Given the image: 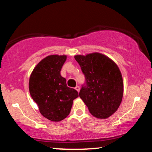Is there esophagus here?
Returning <instances> with one entry per match:
<instances>
[{
	"label": "esophagus",
	"mask_w": 152,
	"mask_h": 152,
	"mask_svg": "<svg viewBox=\"0 0 152 152\" xmlns=\"http://www.w3.org/2000/svg\"><path fill=\"white\" fill-rule=\"evenodd\" d=\"M75 89H76L77 92H79V91H80V87L79 86H76V88H75Z\"/></svg>",
	"instance_id": "34e87169"
}]
</instances>
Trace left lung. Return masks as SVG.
<instances>
[{
    "label": "left lung",
    "mask_w": 152,
    "mask_h": 152,
    "mask_svg": "<svg viewBox=\"0 0 152 152\" xmlns=\"http://www.w3.org/2000/svg\"><path fill=\"white\" fill-rule=\"evenodd\" d=\"M85 76L80 99L95 117L106 119L116 112L123 96L122 76L112 60L99 53L76 56Z\"/></svg>",
    "instance_id": "1"
}]
</instances>
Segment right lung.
Listing matches in <instances>:
<instances>
[{
  "label": "right lung",
  "instance_id": "obj_1",
  "mask_svg": "<svg viewBox=\"0 0 152 152\" xmlns=\"http://www.w3.org/2000/svg\"><path fill=\"white\" fill-rule=\"evenodd\" d=\"M66 56H48L41 60L30 75L29 91L39 112L46 119L60 122L69 114L78 92L66 86L60 71Z\"/></svg>",
  "mask_w": 152,
  "mask_h": 152
}]
</instances>
